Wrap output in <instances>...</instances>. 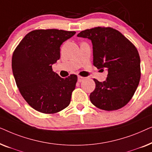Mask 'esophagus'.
Listing matches in <instances>:
<instances>
[{"label":"esophagus","instance_id":"esophagus-1","mask_svg":"<svg viewBox=\"0 0 152 152\" xmlns=\"http://www.w3.org/2000/svg\"><path fill=\"white\" fill-rule=\"evenodd\" d=\"M84 77H81V76H78L77 77V82H82L83 80H84Z\"/></svg>","mask_w":152,"mask_h":152}]
</instances>
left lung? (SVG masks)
<instances>
[{"label":"left lung","instance_id":"left-lung-1","mask_svg":"<svg viewBox=\"0 0 152 152\" xmlns=\"http://www.w3.org/2000/svg\"><path fill=\"white\" fill-rule=\"evenodd\" d=\"M78 37L88 39L93 45V65L107 70L103 82L94 79L91 103L99 109L113 111L132 98L140 79V59L136 48L119 31L97 27L82 31Z\"/></svg>","mask_w":152,"mask_h":152}]
</instances>
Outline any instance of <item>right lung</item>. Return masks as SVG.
<instances>
[{
  "label": "right lung",
  "mask_w": 152,
  "mask_h": 152,
  "mask_svg": "<svg viewBox=\"0 0 152 152\" xmlns=\"http://www.w3.org/2000/svg\"><path fill=\"white\" fill-rule=\"evenodd\" d=\"M75 32L37 30L26 34L13 53L12 72L20 94L37 111L55 113L70 104L77 77L61 78L52 66L60 59V46Z\"/></svg>",
  "instance_id": "1"
}]
</instances>
